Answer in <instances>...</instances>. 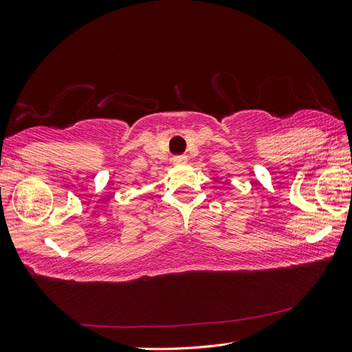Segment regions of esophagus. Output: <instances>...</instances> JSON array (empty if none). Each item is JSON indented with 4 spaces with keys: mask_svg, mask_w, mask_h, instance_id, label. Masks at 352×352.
<instances>
[{
    "mask_svg": "<svg viewBox=\"0 0 352 352\" xmlns=\"http://www.w3.org/2000/svg\"><path fill=\"white\" fill-rule=\"evenodd\" d=\"M172 162H174V164H186V163H188V157H186V155H175L174 159H172Z\"/></svg>",
    "mask_w": 352,
    "mask_h": 352,
    "instance_id": "obj_1",
    "label": "esophagus"
}]
</instances>
